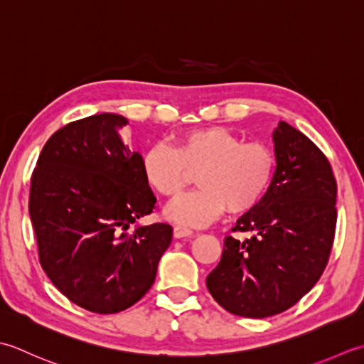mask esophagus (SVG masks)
Here are the masks:
<instances>
[{
	"label": "esophagus",
	"instance_id": "34e87169",
	"mask_svg": "<svg viewBox=\"0 0 364 364\" xmlns=\"http://www.w3.org/2000/svg\"><path fill=\"white\" fill-rule=\"evenodd\" d=\"M176 239H183V237H190L193 235V231L187 226H182V225H176L174 226V231H173Z\"/></svg>",
	"mask_w": 364,
	"mask_h": 364
}]
</instances>
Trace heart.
<instances>
[{
  "label": "heart",
  "instance_id": "heart-1",
  "mask_svg": "<svg viewBox=\"0 0 364 364\" xmlns=\"http://www.w3.org/2000/svg\"><path fill=\"white\" fill-rule=\"evenodd\" d=\"M146 182L174 199L196 174L199 188L166 209L168 218L199 226L226 209L243 213L262 201L277 171V155L262 141H247L225 127L183 132L173 147L155 144L143 155Z\"/></svg>",
  "mask_w": 364,
  "mask_h": 364
}]
</instances>
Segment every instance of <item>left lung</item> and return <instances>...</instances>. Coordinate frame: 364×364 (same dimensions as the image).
<instances>
[{
	"label": "left lung",
	"mask_w": 364,
	"mask_h": 364,
	"mask_svg": "<svg viewBox=\"0 0 364 364\" xmlns=\"http://www.w3.org/2000/svg\"><path fill=\"white\" fill-rule=\"evenodd\" d=\"M277 171L255 209L225 239L205 284L231 314L262 318L294 306L322 277L336 229V179L328 159L287 122L273 132Z\"/></svg>",
	"instance_id": "obj_1"
}]
</instances>
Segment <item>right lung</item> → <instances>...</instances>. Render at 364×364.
<instances>
[{
  "label": "right lung",
  "instance_id": "add662e5",
  "mask_svg": "<svg viewBox=\"0 0 364 364\" xmlns=\"http://www.w3.org/2000/svg\"><path fill=\"white\" fill-rule=\"evenodd\" d=\"M127 119L94 114L48 138L29 188L43 272L59 292L97 314L135 305L152 287L173 239L166 223L129 228L155 209L143 157L117 135Z\"/></svg>",
  "mask_w": 364,
  "mask_h": 364
}]
</instances>
